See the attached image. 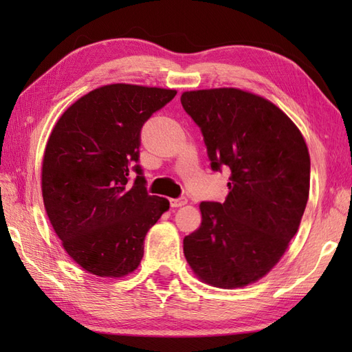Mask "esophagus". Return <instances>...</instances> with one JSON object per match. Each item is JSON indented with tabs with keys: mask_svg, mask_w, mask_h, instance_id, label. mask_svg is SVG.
Segmentation results:
<instances>
[{
	"mask_svg": "<svg viewBox=\"0 0 352 352\" xmlns=\"http://www.w3.org/2000/svg\"><path fill=\"white\" fill-rule=\"evenodd\" d=\"M169 203H170V207H183V206L188 204V199H186L184 197H182V198H172Z\"/></svg>",
	"mask_w": 352,
	"mask_h": 352,
	"instance_id": "34e87169",
	"label": "esophagus"
}]
</instances>
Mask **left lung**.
Returning <instances> with one entry per match:
<instances>
[{"label":"left lung","instance_id":"8db88e82","mask_svg":"<svg viewBox=\"0 0 352 352\" xmlns=\"http://www.w3.org/2000/svg\"><path fill=\"white\" fill-rule=\"evenodd\" d=\"M212 169L231 170L223 203H201V226L183 241L198 278L236 289L263 278L300 228L310 154L300 129L274 102L236 87L183 92Z\"/></svg>","mask_w":352,"mask_h":352}]
</instances>
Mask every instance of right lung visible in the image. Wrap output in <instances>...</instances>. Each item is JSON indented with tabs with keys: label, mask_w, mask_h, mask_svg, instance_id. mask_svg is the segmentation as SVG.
I'll list each match as a JSON object with an SVG mask.
<instances>
[{
	"label": "right lung",
	"mask_w": 352,
	"mask_h": 352,
	"mask_svg": "<svg viewBox=\"0 0 352 352\" xmlns=\"http://www.w3.org/2000/svg\"><path fill=\"white\" fill-rule=\"evenodd\" d=\"M177 91L139 85L94 89L52 129L42 160V198L65 251L86 272L121 278L136 271L144 241L166 198L148 195L139 160L140 130Z\"/></svg>",
	"instance_id": "1"
}]
</instances>
